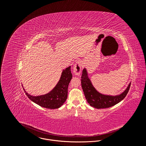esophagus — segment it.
I'll return each mask as SVG.
<instances>
[{"label": "esophagus", "instance_id": "1", "mask_svg": "<svg viewBox=\"0 0 146 146\" xmlns=\"http://www.w3.org/2000/svg\"><path fill=\"white\" fill-rule=\"evenodd\" d=\"M82 62L81 60L76 62V63L74 65L73 70V73L75 75L79 76L80 74L81 68H82Z\"/></svg>", "mask_w": 146, "mask_h": 146}]
</instances>
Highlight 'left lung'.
I'll use <instances>...</instances> for the list:
<instances>
[{
	"label": "left lung",
	"instance_id": "obj_1",
	"mask_svg": "<svg viewBox=\"0 0 146 146\" xmlns=\"http://www.w3.org/2000/svg\"><path fill=\"white\" fill-rule=\"evenodd\" d=\"M81 87L85 97L90 105L96 109H105L112 107L123 100L127 95L131 86V82L122 93L112 96L99 93L93 86L88 77L87 70L84 68L81 76Z\"/></svg>",
	"mask_w": 146,
	"mask_h": 146
}]
</instances>
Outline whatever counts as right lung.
<instances>
[{"label": "right lung", "mask_w": 146, "mask_h": 146, "mask_svg": "<svg viewBox=\"0 0 146 146\" xmlns=\"http://www.w3.org/2000/svg\"><path fill=\"white\" fill-rule=\"evenodd\" d=\"M72 78L71 66L62 71L60 78L56 86L48 93L40 96H32L24 92L27 96L38 105L49 109L59 108L66 101L68 97V88L69 82Z\"/></svg>", "instance_id": "obj_1"}]
</instances>
